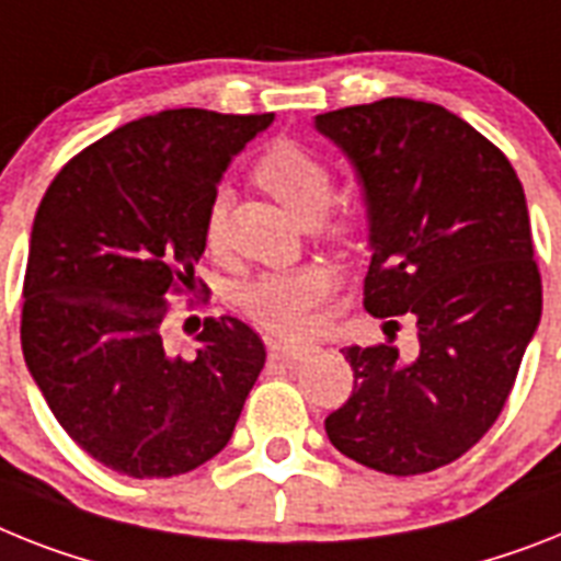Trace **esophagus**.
<instances>
[{
	"mask_svg": "<svg viewBox=\"0 0 561 561\" xmlns=\"http://www.w3.org/2000/svg\"><path fill=\"white\" fill-rule=\"evenodd\" d=\"M312 353L309 344H291V341H270V355L275 360H304Z\"/></svg>",
	"mask_w": 561,
	"mask_h": 561,
	"instance_id": "1",
	"label": "esophagus"
}]
</instances>
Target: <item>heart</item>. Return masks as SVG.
I'll use <instances>...</instances> for the list:
<instances>
[{"instance_id": "obj_1", "label": "heart", "mask_w": 561, "mask_h": 561, "mask_svg": "<svg viewBox=\"0 0 561 561\" xmlns=\"http://www.w3.org/2000/svg\"><path fill=\"white\" fill-rule=\"evenodd\" d=\"M254 180L275 197L300 224H314L332 201L330 169L298 142H272L254 163ZM226 215H229V192L211 197L206 208L203 238L211 252H220L226 243ZM330 277L314 266L304 270L270 272L240 286V309L275 332H298L307 323L309 309L327 295Z\"/></svg>"}]
</instances>
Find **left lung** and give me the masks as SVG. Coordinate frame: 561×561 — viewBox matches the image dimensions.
<instances>
[{
	"label": "left lung",
	"instance_id": "1",
	"mask_svg": "<svg viewBox=\"0 0 561 561\" xmlns=\"http://www.w3.org/2000/svg\"><path fill=\"white\" fill-rule=\"evenodd\" d=\"M364 192V309L410 314L415 355L346 346L353 396L323 427L337 453L387 476L450 465L511 396L541 318L530 217L511 160L442 105L390 96L318 114Z\"/></svg>",
	"mask_w": 561,
	"mask_h": 561
}]
</instances>
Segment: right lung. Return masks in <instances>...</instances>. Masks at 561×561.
<instances>
[{"instance_id":"add662e5","label":"right lung","mask_w":561,"mask_h":561,"mask_svg":"<svg viewBox=\"0 0 561 561\" xmlns=\"http://www.w3.org/2000/svg\"><path fill=\"white\" fill-rule=\"evenodd\" d=\"M275 114L160 111L88 146L36 208L22 353L54 419L100 465L171 479L229 444L266 350L224 314L194 355L163 337L169 295L194 289L206 208Z\"/></svg>"}]
</instances>
